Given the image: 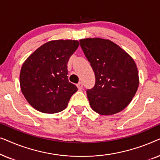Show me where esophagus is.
Masks as SVG:
<instances>
[{
  "label": "esophagus",
  "mask_w": 160,
  "mask_h": 160,
  "mask_svg": "<svg viewBox=\"0 0 160 160\" xmlns=\"http://www.w3.org/2000/svg\"><path fill=\"white\" fill-rule=\"evenodd\" d=\"M76 86H77L78 89H79V90H82V88H83V84H82V82L78 83V84H77V85H76Z\"/></svg>",
  "instance_id": "esophagus-1"
}]
</instances>
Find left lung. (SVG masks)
Returning <instances> with one entry per match:
<instances>
[{"mask_svg": "<svg viewBox=\"0 0 160 160\" xmlns=\"http://www.w3.org/2000/svg\"><path fill=\"white\" fill-rule=\"evenodd\" d=\"M80 46L95 76L87 95L92 108L101 115H112L125 108L136 93L138 72L132 58L112 41L86 38Z\"/></svg>", "mask_w": 160, "mask_h": 160, "instance_id": "1", "label": "left lung"}]
</instances>
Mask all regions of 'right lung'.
Segmentation results:
<instances>
[{
	"instance_id": "obj_1",
	"label": "right lung",
	"mask_w": 160,
	"mask_h": 160,
	"mask_svg": "<svg viewBox=\"0 0 160 160\" xmlns=\"http://www.w3.org/2000/svg\"><path fill=\"white\" fill-rule=\"evenodd\" d=\"M78 44L75 40L49 41L24 62L19 76L21 90L35 109L54 113L66 108L78 90L69 82L67 64Z\"/></svg>"
}]
</instances>
